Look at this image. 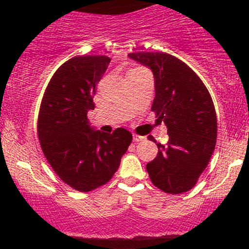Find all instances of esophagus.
Instances as JSON below:
<instances>
[{"label": "esophagus", "instance_id": "esophagus-1", "mask_svg": "<svg viewBox=\"0 0 249 249\" xmlns=\"http://www.w3.org/2000/svg\"><path fill=\"white\" fill-rule=\"evenodd\" d=\"M145 139V137L138 136V134H133V142H142Z\"/></svg>", "mask_w": 249, "mask_h": 249}]
</instances>
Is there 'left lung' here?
I'll return each mask as SVG.
<instances>
[{"label":"left lung","mask_w":249,"mask_h":249,"mask_svg":"<svg viewBox=\"0 0 249 249\" xmlns=\"http://www.w3.org/2000/svg\"><path fill=\"white\" fill-rule=\"evenodd\" d=\"M128 57L152 71V111L167 127V144L158 142V154L146 165L151 181L166 193L187 192L215 147L218 124L210 92L196 72L172 55L138 51ZM148 139L154 141L152 136Z\"/></svg>","instance_id":"left-lung-1"}]
</instances>
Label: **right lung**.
Returning <instances> with one entry per match:
<instances>
[{
  "label": "right lung",
  "instance_id": "obj_1",
  "mask_svg": "<svg viewBox=\"0 0 249 249\" xmlns=\"http://www.w3.org/2000/svg\"><path fill=\"white\" fill-rule=\"evenodd\" d=\"M110 61L107 56H78L65 62L53 73L39 108L37 133L43 153L57 176L81 192L107 184L132 142L125 128L104 133L88 119Z\"/></svg>",
  "mask_w": 249,
  "mask_h": 249
}]
</instances>
